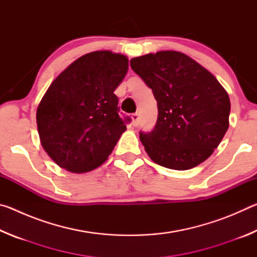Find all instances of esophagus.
Wrapping results in <instances>:
<instances>
[{
    "instance_id": "1",
    "label": "esophagus",
    "mask_w": 257,
    "mask_h": 257,
    "mask_svg": "<svg viewBox=\"0 0 257 257\" xmlns=\"http://www.w3.org/2000/svg\"><path fill=\"white\" fill-rule=\"evenodd\" d=\"M132 120H133V125H135V127L138 125V123H139V114H138V113H134V114L132 115Z\"/></svg>"
}]
</instances>
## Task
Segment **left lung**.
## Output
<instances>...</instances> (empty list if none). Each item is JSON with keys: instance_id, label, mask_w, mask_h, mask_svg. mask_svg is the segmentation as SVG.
<instances>
[{"instance_id": "8db88e82", "label": "left lung", "mask_w": 257, "mask_h": 257, "mask_svg": "<svg viewBox=\"0 0 257 257\" xmlns=\"http://www.w3.org/2000/svg\"><path fill=\"white\" fill-rule=\"evenodd\" d=\"M158 102V121L139 133L155 163L188 170L211 156L229 127L230 99L216 78L189 56L161 51L130 60Z\"/></svg>"}]
</instances>
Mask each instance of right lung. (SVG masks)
Here are the masks:
<instances>
[{
	"mask_svg": "<svg viewBox=\"0 0 257 257\" xmlns=\"http://www.w3.org/2000/svg\"><path fill=\"white\" fill-rule=\"evenodd\" d=\"M128 59L96 51L72 62L52 82L37 107L43 149L62 169L92 171L112 153L130 118L119 115L116 87Z\"/></svg>",
	"mask_w": 257,
	"mask_h": 257,
	"instance_id": "add662e5",
	"label": "right lung"
}]
</instances>
